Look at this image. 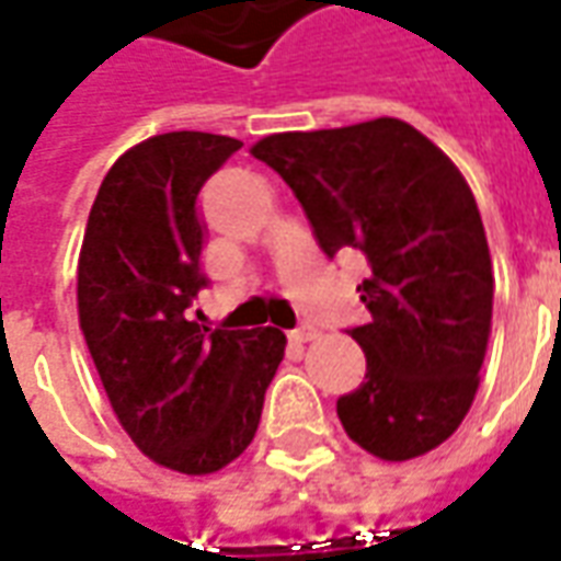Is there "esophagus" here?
Returning a JSON list of instances; mask_svg holds the SVG:
<instances>
[{
  "mask_svg": "<svg viewBox=\"0 0 561 561\" xmlns=\"http://www.w3.org/2000/svg\"><path fill=\"white\" fill-rule=\"evenodd\" d=\"M317 337V329L308 323H301L299 329H293V341H299V344H305V341H313Z\"/></svg>",
  "mask_w": 561,
  "mask_h": 561,
  "instance_id": "obj_1",
  "label": "esophagus"
}]
</instances>
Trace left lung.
Listing matches in <instances>:
<instances>
[{"label":"left lung","instance_id":"left-lung-1","mask_svg":"<svg viewBox=\"0 0 561 561\" xmlns=\"http://www.w3.org/2000/svg\"><path fill=\"white\" fill-rule=\"evenodd\" d=\"M250 153L296 193L325 256L363 253L371 313L347 335L365 380L337 399L363 450L404 462L468 414L492 325V262L478 202L450 157L396 117L268 135Z\"/></svg>","mask_w":561,"mask_h":561}]
</instances>
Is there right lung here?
I'll return each instance as SVG.
<instances>
[{"instance_id": "obj_1", "label": "right lung", "mask_w": 561, "mask_h": 561, "mask_svg": "<svg viewBox=\"0 0 561 561\" xmlns=\"http://www.w3.org/2000/svg\"><path fill=\"white\" fill-rule=\"evenodd\" d=\"M238 147L165 133L126 150L99 186L78 260L81 332L111 408L138 450L181 474L248 450L287 347L274 325L210 332L186 320L208 287L198 193Z\"/></svg>"}]
</instances>
